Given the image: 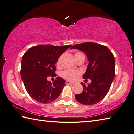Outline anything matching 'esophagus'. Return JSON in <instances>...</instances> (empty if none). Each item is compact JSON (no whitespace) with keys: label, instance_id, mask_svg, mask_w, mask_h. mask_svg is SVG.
Returning <instances> with one entry per match:
<instances>
[{"label":"esophagus","instance_id":"obj_1","mask_svg":"<svg viewBox=\"0 0 134 134\" xmlns=\"http://www.w3.org/2000/svg\"><path fill=\"white\" fill-rule=\"evenodd\" d=\"M66 84H74L75 83H72L71 82H69V81L68 80H66V83H65Z\"/></svg>","mask_w":134,"mask_h":134}]
</instances>
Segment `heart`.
I'll return each instance as SVG.
<instances>
[{
  "instance_id": "1",
  "label": "heart",
  "mask_w": 134,
  "mask_h": 134,
  "mask_svg": "<svg viewBox=\"0 0 134 134\" xmlns=\"http://www.w3.org/2000/svg\"><path fill=\"white\" fill-rule=\"evenodd\" d=\"M82 56H84L83 54H82V52H76V53L75 54V59L82 57ZM60 63V60H59L57 62V64L59 65ZM78 74V72L76 71H73V70H66L65 71H64L63 72V76L64 78H66L68 80H73L75 79L76 76Z\"/></svg>"
}]
</instances>
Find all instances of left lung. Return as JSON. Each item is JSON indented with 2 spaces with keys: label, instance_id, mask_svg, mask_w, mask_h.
<instances>
[{
  "label": "left lung",
  "instance_id": "1",
  "mask_svg": "<svg viewBox=\"0 0 134 134\" xmlns=\"http://www.w3.org/2000/svg\"><path fill=\"white\" fill-rule=\"evenodd\" d=\"M70 49L79 50L86 54L89 64L83 78L92 81L87 86L81 83L83 91L75 95L76 100L84 105L98 103L108 93L115 78L114 56L107 46L91 42L75 44Z\"/></svg>",
  "mask_w": 134,
  "mask_h": 134
}]
</instances>
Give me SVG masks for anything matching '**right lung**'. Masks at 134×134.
I'll return each mask as SVG.
<instances>
[{
  "label": "right lung",
  "mask_w": 134,
  "mask_h": 134,
  "mask_svg": "<svg viewBox=\"0 0 134 134\" xmlns=\"http://www.w3.org/2000/svg\"><path fill=\"white\" fill-rule=\"evenodd\" d=\"M71 45H38L30 48L22 56L21 75L31 97L42 103L55 100L62 93L65 80L57 77L51 83L48 76L55 77V64L64 52Z\"/></svg>",
  "instance_id": "1"
}]
</instances>
